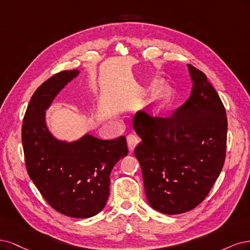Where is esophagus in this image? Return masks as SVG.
I'll return each instance as SVG.
<instances>
[{
	"label": "esophagus",
	"mask_w": 250,
	"mask_h": 250,
	"mask_svg": "<svg viewBox=\"0 0 250 250\" xmlns=\"http://www.w3.org/2000/svg\"><path fill=\"white\" fill-rule=\"evenodd\" d=\"M126 141H127V146H128V150L130 151H133L135 146H137V144L139 143L140 139L139 137L137 136L135 133H131L128 134L127 137H126Z\"/></svg>",
	"instance_id": "obj_1"
}]
</instances>
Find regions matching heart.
Instances as JSON below:
<instances>
[{
  "label": "heart",
  "mask_w": 250,
  "mask_h": 250,
  "mask_svg": "<svg viewBox=\"0 0 250 250\" xmlns=\"http://www.w3.org/2000/svg\"><path fill=\"white\" fill-rule=\"evenodd\" d=\"M159 98H160L161 102H162L163 104H166V103H168V101H169V96H168V94H167L166 92H161Z\"/></svg>",
  "instance_id": "obj_1"
}]
</instances>
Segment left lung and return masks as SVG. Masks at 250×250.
Wrapping results in <instances>:
<instances>
[{
  "label": "left lung",
  "instance_id": "obj_1",
  "mask_svg": "<svg viewBox=\"0 0 250 250\" xmlns=\"http://www.w3.org/2000/svg\"><path fill=\"white\" fill-rule=\"evenodd\" d=\"M187 66L192 91L173 114L160 117L139 111L133 120L142 139L134 154L147 201L168 215L191 211L207 197L227 149L228 118L219 95L203 71Z\"/></svg>",
  "mask_w": 250,
  "mask_h": 250
}]
</instances>
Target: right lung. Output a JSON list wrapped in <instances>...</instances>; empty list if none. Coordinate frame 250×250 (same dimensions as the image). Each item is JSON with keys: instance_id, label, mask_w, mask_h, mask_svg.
<instances>
[{"instance_id": "add662e5", "label": "right lung", "mask_w": 250, "mask_h": 250, "mask_svg": "<svg viewBox=\"0 0 250 250\" xmlns=\"http://www.w3.org/2000/svg\"><path fill=\"white\" fill-rule=\"evenodd\" d=\"M80 71L64 70L32 95L21 126L28 174L56 211L72 218H89L106 206L112 168L127 155L126 139L102 140L86 134L79 140L56 139L45 124V110Z\"/></svg>"}]
</instances>
